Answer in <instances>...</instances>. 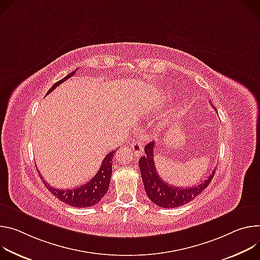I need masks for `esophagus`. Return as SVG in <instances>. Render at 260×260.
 <instances>
[{
	"label": "esophagus",
	"instance_id": "obj_1",
	"mask_svg": "<svg viewBox=\"0 0 260 260\" xmlns=\"http://www.w3.org/2000/svg\"><path fill=\"white\" fill-rule=\"evenodd\" d=\"M130 148H131V150H132V152L135 156H140V155L143 154V147H142L141 143L138 142V141L132 143Z\"/></svg>",
	"mask_w": 260,
	"mask_h": 260
}]
</instances>
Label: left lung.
I'll use <instances>...</instances> for the list:
<instances>
[{
  "label": "left lung",
  "instance_id": "1",
  "mask_svg": "<svg viewBox=\"0 0 260 260\" xmlns=\"http://www.w3.org/2000/svg\"><path fill=\"white\" fill-rule=\"evenodd\" d=\"M154 141L148 143L145 147L146 155L139 159L138 164L146 193L152 203L158 207L172 209L184 206L207 189L212 182L216 168L211 172L206 181L196 186H192L190 188H178L172 185H168L167 182H164L157 172L154 161Z\"/></svg>",
  "mask_w": 260,
  "mask_h": 260
}]
</instances>
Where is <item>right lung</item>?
<instances>
[{"mask_svg":"<svg viewBox=\"0 0 260 260\" xmlns=\"http://www.w3.org/2000/svg\"><path fill=\"white\" fill-rule=\"evenodd\" d=\"M76 70H74L73 72L65 76L63 79L53 83V85L48 90L46 95L51 93L57 85H60L61 83L66 81L68 78L73 76ZM115 152H117V150L109 152L103 159L99 170L93 177V179H91L88 183L82 184L77 188L68 189V190L55 189L46 183V181L41 177L40 172H39V176L41 177V180L45 185V187L48 189V191L51 194H53V196H55L57 199L63 201V203L69 206H72L74 208H90L97 205L102 199V197L105 195V193L108 191L109 183L111 179V172H112V159Z\"/></svg>","mask_w":260,"mask_h":260,"instance_id":"add662e5","label":"right lung"}]
</instances>
